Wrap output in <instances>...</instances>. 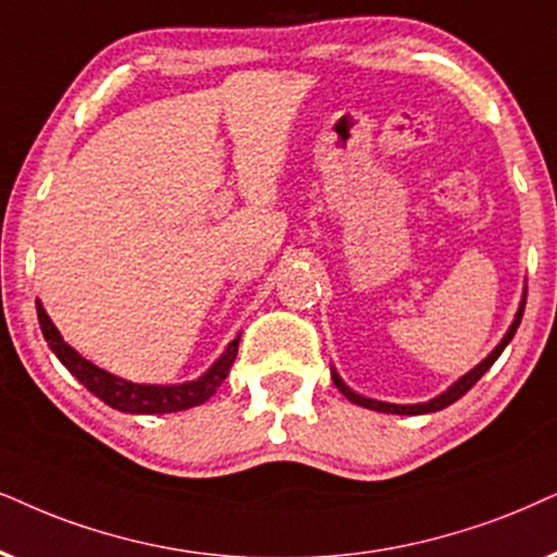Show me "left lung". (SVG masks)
<instances>
[{
  "label": "left lung",
  "instance_id": "1",
  "mask_svg": "<svg viewBox=\"0 0 557 557\" xmlns=\"http://www.w3.org/2000/svg\"><path fill=\"white\" fill-rule=\"evenodd\" d=\"M524 302H527V298H522V306H519V311H517V319H513V323H511V329L506 331V336L502 339V344H498V347L491 351L488 357H485V360L478 364L475 370H470L468 375H462L460 380H457V383L453 385V388H449L447 393H442L440 398H434V400H429V404H413V406H398V404H383V400H372V398H364V396H357L355 391H349L347 385H344V380L336 375V370H331V377H334V385L336 388H339L344 396H347L351 404H357V406H364V408H372V411H385V413H406V417H417V413H432V411H440V408H447L449 404H455L457 398H462L466 396V393L473 388V385L478 383V380H481L485 372L491 370V364H494L496 360H498V355H502L504 351V347L506 344H509L511 339H513V334H517V329H519V323H522V315H524Z\"/></svg>",
  "mask_w": 557,
  "mask_h": 557
}]
</instances>
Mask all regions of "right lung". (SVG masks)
Returning a JSON list of instances; mask_svg holds the SVG:
<instances>
[{"label":"right lung","mask_w":557,"mask_h":557,"mask_svg":"<svg viewBox=\"0 0 557 557\" xmlns=\"http://www.w3.org/2000/svg\"><path fill=\"white\" fill-rule=\"evenodd\" d=\"M38 321L48 347L53 349V355L59 357L63 368L72 372V375L79 380L89 393H95V396L104 400V404L125 413H172V411H185V408L206 404V400L221 388V383L226 380L238 351V339H234L228 344V349L221 355V360H218L206 375L193 380V383L138 385V383H131V380L110 375V372H104L97 368V364L84 360L79 351L72 349L61 339L59 329H55L51 319H48V313L44 311L40 302H38Z\"/></svg>","instance_id":"add662e5"}]
</instances>
